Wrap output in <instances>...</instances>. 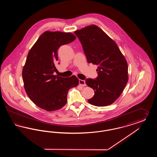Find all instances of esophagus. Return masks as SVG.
I'll use <instances>...</instances> for the list:
<instances>
[{
  "mask_svg": "<svg viewBox=\"0 0 157 157\" xmlns=\"http://www.w3.org/2000/svg\"><path fill=\"white\" fill-rule=\"evenodd\" d=\"M79 85H82V86H86V83H85V81H84V80H82V79H79Z\"/></svg>",
  "mask_w": 157,
  "mask_h": 157,
  "instance_id": "34e87169",
  "label": "esophagus"
}]
</instances>
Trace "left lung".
Segmentation results:
<instances>
[{"label": "left lung", "mask_w": 157, "mask_h": 157, "mask_svg": "<svg viewBox=\"0 0 157 157\" xmlns=\"http://www.w3.org/2000/svg\"><path fill=\"white\" fill-rule=\"evenodd\" d=\"M74 33L82 45L88 62L98 65L97 77L85 81L95 92L88 102L97 106L112 104L127 85V60L117 44L97 26H88Z\"/></svg>", "instance_id": "obj_1"}]
</instances>
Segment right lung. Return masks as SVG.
<instances>
[{"label": "right lung", "mask_w": 157, "mask_h": 157, "mask_svg": "<svg viewBox=\"0 0 157 157\" xmlns=\"http://www.w3.org/2000/svg\"><path fill=\"white\" fill-rule=\"evenodd\" d=\"M75 39L71 33L46 31L27 56L22 71L25 90L32 102L47 111L58 110L65 106L69 90L78 85L79 80L75 76L63 78L53 75L57 71L60 46Z\"/></svg>", "instance_id": "right-lung-1"}]
</instances>
